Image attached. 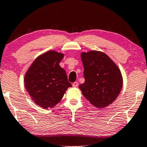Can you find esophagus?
<instances>
[{"instance_id": "esophagus-1", "label": "esophagus", "mask_w": 147, "mask_h": 147, "mask_svg": "<svg viewBox=\"0 0 147 147\" xmlns=\"http://www.w3.org/2000/svg\"><path fill=\"white\" fill-rule=\"evenodd\" d=\"M72 86H73V87H75V88H77L78 86V82H74V83H72Z\"/></svg>"}]
</instances>
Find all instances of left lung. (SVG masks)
<instances>
[{"label":"left lung","mask_w":147,"mask_h":147,"mask_svg":"<svg viewBox=\"0 0 147 147\" xmlns=\"http://www.w3.org/2000/svg\"><path fill=\"white\" fill-rule=\"evenodd\" d=\"M85 82L79 88L94 107L102 109L113 103L123 87L121 71L105 53L91 50L80 54Z\"/></svg>","instance_id":"8db88e82"}]
</instances>
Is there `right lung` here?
I'll return each mask as SVG.
<instances>
[{
    "instance_id": "add662e5",
    "label": "right lung",
    "mask_w": 147,
    "mask_h": 147,
    "mask_svg": "<svg viewBox=\"0 0 147 147\" xmlns=\"http://www.w3.org/2000/svg\"><path fill=\"white\" fill-rule=\"evenodd\" d=\"M64 56L54 50L46 52L36 58L25 74L26 91L36 105L45 109L59 103L67 88L72 86L59 64Z\"/></svg>"
}]
</instances>
